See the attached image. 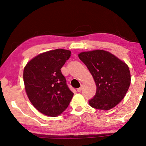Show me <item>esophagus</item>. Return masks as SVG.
Instances as JSON below:
<instances>
[{
    "instance_id": "obj_1",
    "label": "esophagus",
    "mask_w": 146,
    "mask_h": 146,
    "mask_svg": "<svg viewBox=\"0 0 146 146\" xmlns=\"http://www.w3.org/2000/svg\"><path fill=\"white\" fill-rule=\"evenodd\" d=\"M82 85H81L80 86V88H77V92H80V91L82 90Z\"/></svg>"
}]
</instances>
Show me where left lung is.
Returning a JSON list of instances; mask_svg holds the SVG:
<instances>
[{
  "instance_id": "1",
  "label": "left lung",
  "mask_w": 146,
  "mask_h": 146,
  "mask_svg": "<svg viewBox=\"0 0 146 146\" xmlns=\"http://www.w3.org/2000/svg\"><path fill=\"white\" fill-rule=\"evenodd\" d=\"M78 56L88 69L96 85V93L88 101L89 105L101 110L115 107L124 98L130 84L127 64L104 50L82 52Z\"/></svg>"
}]
</instances>
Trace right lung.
<instances>
[{
	"instance_id": "right-lung-1",
	"label": "right lung",
	"mask_w": 146,
	"mask_h": 146,
	"mask_svg": "<svg viewBox=\"0 0 146 146\" xmlns=\"http://www.w3.org/2000/svg\"><path fill=\"white\" fill-rule=\"evenodd\" d=\"M71 52L56 49L39 54L23 69V82L27 97L41 113L57 117L66 110L73 93L69 90L61 68Z\"/></svg>"
}]
</instances>
